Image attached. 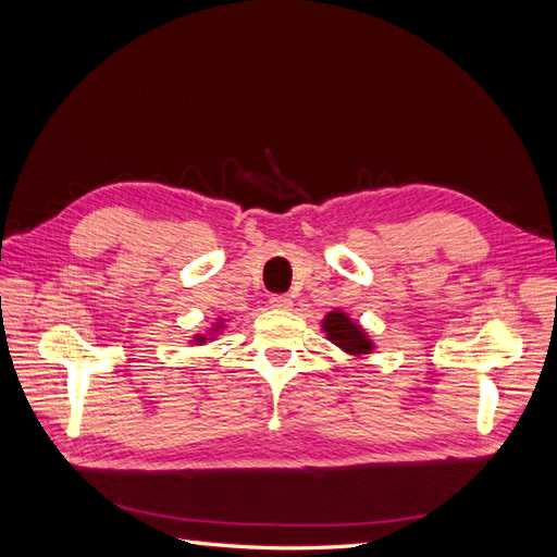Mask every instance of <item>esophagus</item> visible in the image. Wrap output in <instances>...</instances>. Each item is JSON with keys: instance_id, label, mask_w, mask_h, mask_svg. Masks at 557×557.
I'll return each instance as SVG.
<instances>
[{"instance_id": "1", "label": "esophagus", "mask_w": 557, "mask_h": 557, "mask_svg": "<svg viewBox=\"0 0 557 557\" xmlns=\"http://www.w3.org/2000/svg\"><path fill=\"white\" fill-rule=\"evenodd\" d=\"M269 307L281 309V311H288L293 307V299L288 295H274L272 299H269Z\"/></svg>"}]
</instances>
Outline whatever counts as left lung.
<instances>
[{
    "instance_id": "obj_1",
    "label": "left lung",
    "mask_w": 557,
    "mask_h": 557,
    "mask_svg": "<svg viewBox=\"0 0 557 557\" xmlns=\"http://www.w3.org/2000/svg\"><path fill=\"white\" fill-rule=\"evenodd\" d=\"M323 332L327 334V339L339 346L348 356H369V352L374 350L372 339H369L367 332L356 323V320H350L344 311H330L323 320Z\"/></svg>"
}]
</instances>
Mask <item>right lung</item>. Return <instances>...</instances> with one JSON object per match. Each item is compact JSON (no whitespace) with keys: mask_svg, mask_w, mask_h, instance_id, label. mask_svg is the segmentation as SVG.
Instances as JSON below:
<instances>
[{"mask_svg":"<svg viewBox=\"0 0 557 557\" xmlns=\"http://www.w3.org/2000/svg\"><path fill=\"white\" fill-rule=\"evenodd\" d=\"M218 330H223V323H215V325H213V330H211V334H213V332H218ZM207 339H213V336H205V334H197L193 342H195L197 346H201V344H205Z\"/></svg>","mask_w":557,"mask_h":557,"instance_id":"obj_1","label":"right lung"}]
</instances>
